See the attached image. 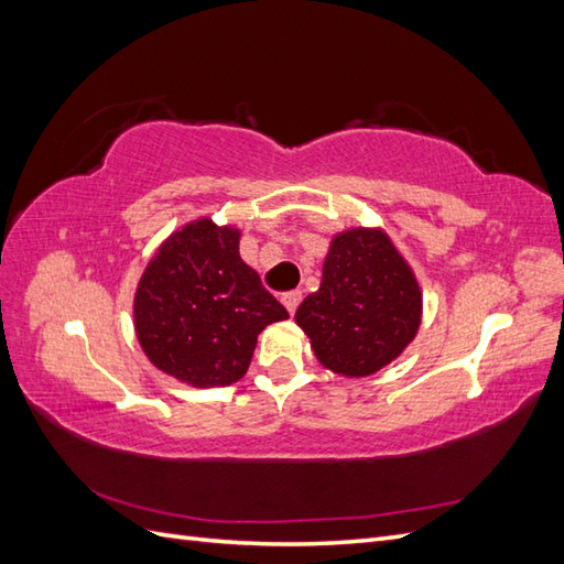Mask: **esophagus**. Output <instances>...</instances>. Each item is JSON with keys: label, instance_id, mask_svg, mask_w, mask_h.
Segmentation results:
<instances>
[{"label": "esophagus", "instance_id": "obj_1", "mask_svg": "<svg viewBox=\"0 0 564 564\" xmlns=\"http://www.w3.org/2000/svg\"><path fill=\"white\" fill-rule=\"evenodd\" d=\"M282 303H284V308L294 315L296 308H299V303H301V292H286V294H282Z\"/></svg>", "mask_w": 564, "mask_h": 564}]
</instances>
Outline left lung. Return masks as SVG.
Here are the masks:
<instances>
[{
  "label": "left lung",
  "mask_w": 564,
  "mask_h": 564,
  "mask_svg": "<svg viewBox=\"0 0 564 564\" xmlns=\"http://www.w3.org/2000/svg\"><path fill=\"white\" fill-rule=\"evenodd\" d=\"M423 294L412 265L383 228H348L332 237L319 289L303 299L296 324L319 365L365 379L390 365L421 327Z\"/></svg>",
  "instance_id": "left-lung-1"
}]
</instances>
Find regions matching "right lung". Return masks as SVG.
Masks as SVG:
<instances>
[{"label": "right lung", "instance_id": "right-lung-1", "mask_svg": "<svg viewBox=\"0 0 564 564\" xmlns=\"http://www.w3.org/2000/svg\"><path fill=\"white\" fill-rule=\"evenodd\" d=\"M286 317L242 261L240 228L209 216L166 237L133 296L135 338L148 360L193 388L240 381L259 334Z\"/></svg>", "mask_w": 564, "mask_h": 564}]
</instances>
